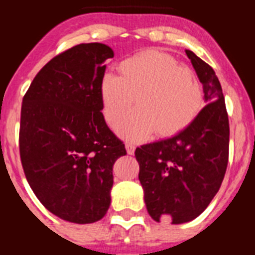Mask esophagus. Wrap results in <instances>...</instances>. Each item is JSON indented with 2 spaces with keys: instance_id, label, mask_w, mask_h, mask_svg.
I'll return each instance as SVG.
<instances>
[{
  "instance_id": "1",
  "label": "esophagus",
  "mask_w": 255,
  "mask_h": 255,
  "mask_svg": "<svg viewBox=\"0 0 255 255\" xmlns=\"http://www.w3.org/2000/svg\"><path fill=\"white\" fill-rule=\"evenodd\" d=\"M126 147V152L129 153V154H134L135 152V144L131 143V141H128V143L125 144Z\"/></svg>"
}]
</instances>
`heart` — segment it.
Returning <instances> with one entry per match:
<instances>
[{
	"label": "heart",
	"instance_id": "1",
	"mask_svg": "<svg viewBox=\"0 0 255 255\" xmlns=\"http://www.w3.org/2000/svg\"><path fill=\"white\" fill-rule=\"evenodd\" d=\"M119 73V76L103 75L100 96L110 126L120 123L132 103L138 105L117 129L124 138L140 140L155 131L162 138L173 136L188 128L203 108L197 75L168 53L140 52L121 61Z\"/></svg>",
	"mask_w": 255,
	"mask_h": 255
}]
</instances>
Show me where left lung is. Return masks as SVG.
I'll use <instances>...</instances> for the list:
<instances>
[{"label":"left lung","instance_id":"obj_1","mask_svg":"<svg viewBox=\"0 0 255 255\" xmlns=\"http://www.w3.org/2000/svg\"><path fill=\"white\" fill-rule=\"evenodd\" d=\"M185 52L207 105L179 134L135 149L148 213L173 225L194 220L208 207L229 162V116L220 80L194 52Z\"/></svg>","mask_w":255,"mask_h":255}]
</instances>
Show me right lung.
I'll return each mask as SVG.
<instances>
[{
  "label": "right lung",
  "instance_id": "right-lung-1",
  "mask_svg": "<svg viewBox=\"0 0 255 255\" xmlns=\"http://www.w3.org/2000/svg\"><path fill=\"white\" fill-rule=\"evenodd\" d=\"M114 51L82 43L40 69L22 98L19 147L39 202L74 224L100 221L111 203L112 167L126 154L102 114L100 84Z\"/></svg>",
  "mask_w": 255,
  "mask_h": 255
}]
</instances>
